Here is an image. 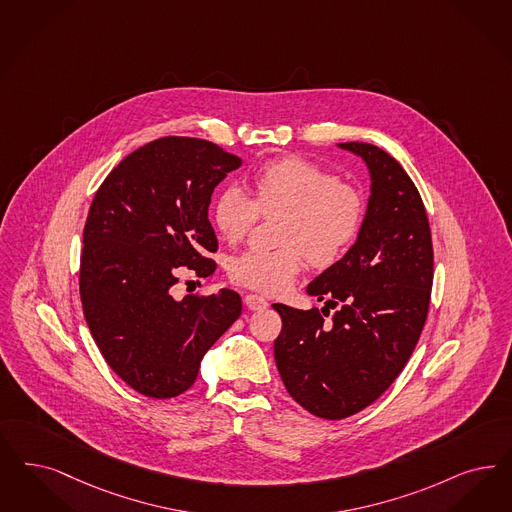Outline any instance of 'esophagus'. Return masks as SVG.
I'll use <instances>...</instances> for the list:
<instances>
[{
	"instance_id": "esophagus-1",
	"label": "esophagus",
	"mask_w": 512,
	"mask_h": 512,
	"mask_svg": "<svg viewBox=\"0 0 512 512\" xmlns=\"http://www.w3.org/2000/svg\"><path fill=\"white\" fill-rule=\"evenodd\" d=\"M244 302H246L247 308L249 310H265L266 306H268V302H266L263 297H259V295H246L244 297Z\"/></svg>"
}]
</instances>
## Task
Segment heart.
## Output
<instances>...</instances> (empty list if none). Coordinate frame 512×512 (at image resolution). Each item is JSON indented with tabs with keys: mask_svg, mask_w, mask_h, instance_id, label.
Wrapping results in <instances>:
<instances>
[{
	"mask_svg": "<svg viewBox=\"0 0 512 512\" xmlns=\"http://www.w3.org/2000/svg\"><path fill=\"white\" fill-rule=\"evenodd\" d=\"M259 215H280L270 251H246L230 265L232 280L278 295L302 272L306 255L316 266L336 263L352 246L365 219V198L350 183L312 160L283 157L251 177V198L238 187L219 194L213 223L223 240L246 238Z\"/></svg>",
	"mask_w": 512,
	"mask_h": 512,
	"instance_id": "1",
	"label": "heart"
}]
</instances>
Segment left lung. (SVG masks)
I'll return each instance as SVG.
<instances>
[{
    "label": "left lung",
    "instance_id": "1",
    "mask_svg": "<svg viewBox=\"0 0 512 512\" xmlns=\"http://www.w3.org/2000/svg\"><path fill=\"white\" fill-rule=\"evenodd\" d=\"M338 147L365 160L371 196L355 244L306 293L341 308L325 322L318 308L272 306L282 316L274 357L285 389L325 420L357 414L393 384L422 335L433 285L431 229L412 179L376 145Z\"/></svg>",
    "mask_w": 512,
    "mask_h": 512
}]
</instances>
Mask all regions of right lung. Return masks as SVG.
I'll return each mask as SVG.
<instances>
[{
  "label": "right lung",
  "mask_w": 512,
  "mask_h": 512,
  "mask_svg": "<svg viewBox=\"0 0 512 512\" xmlns=\"http://www.w3.org/2000/svg\"><path fill=\"white\" fill-rule=\"evenodd\" d=\"M242 159L212 141H149L104 179L83 230L79 293L107 365L145 397L194 384L204 353L242 314L236 291L172 297L177 268L215 272L213 189Z\"/></svg>",
  "instance_id": "right-lung-1"
}]
</instances>
